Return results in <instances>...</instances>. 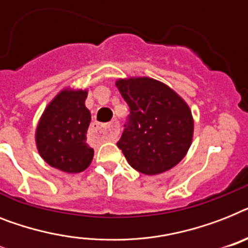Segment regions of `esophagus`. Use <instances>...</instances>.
Listing matches in <instances>:
<instances>
[{
	"mask_svg": "<svg viewBox=\"0 0 248 248\" xmlns=\"http://www.w3.org/2000/svg\"><path fill=\"white\" fill-rule=\"evenodd\" d=\"M92 134L98 140H114L120 134V124L116 118L108 124H95L92 128Z\"/></svg>",
	"mask_w": 248,
	"mask_h": 248,
	"instance_id": "esophagus-1",
	"label": "esophagus"
}]
</instances>
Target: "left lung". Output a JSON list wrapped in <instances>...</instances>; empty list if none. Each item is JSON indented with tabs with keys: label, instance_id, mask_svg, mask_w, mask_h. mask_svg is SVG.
<instances>
[{
	"label": "left lung",
	"instance_id": "obj_1",
	"mask_svg": "<svg viewBox=\"0 0 248 248\" xmlns=\"http://www.w3.org/2000/svg\"><path fill=\"white\" fill-rule=\"evenodd\" d=\"M116 86L130 107L117 146L134 170L154 176L185 158L194 138L188 104L164 82L152 78H118Z\"/></svg>",
	"mask_w": 248,
	"mask_h": 248
}]
</instances>
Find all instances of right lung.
I'll return each mask as SVG.
<instances>
[{
    "instance_id": "1",
    "label": "right lung",
    "mask_w": 248,
    "mask_h": 248,
    "mask_svg": "<svg viewBox=\"0 0 248 248\" xmlns=\"http://www.w3.org/2000/svg\"><path fill=\"white\" fill-rule=\"evenodd\" d=\"M88 90H61L44 109L35 144L49 166L65 173H80L90 166L94 150L86 144L92 114L85 107Z\"/></svg>"
}]
</instances>
